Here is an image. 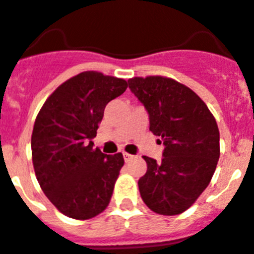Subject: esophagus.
Returning a JSON list of instances; mask_svg holds the SVG:
<instances>
[{
	"mask_svg": "<svg viewBox=\"0 0 254 254\" xmlns=\"http://www.w3.org/2000/svg\"><path fill=\"white\" fill-rule=\"evenodd\" d=\"M132 157H133V156L129 155V153H126V152H125V153H123V159H125L126 162H128L129 160L132 159Z\"/></svg>",
	"mask_w": 254,
	"mask_h": 254,
	"instance_id": "34e87169",
	"label": "esophagus"
}]
</instances>
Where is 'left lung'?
<instances>
[{"label": "left lung", "instance_id": "8db88e82", "mask_svg": "<svg viewBox=\"0 0 254 254\" xmlns=\"http://www.w3.org/2000/svg\"><path fill=\"white\" fill-rule=\"evenodd\" d=\"M128 88L148 111L149 129L165 147L161 161L144 156L147 173L137 182L141 199L156 214H182L207 188L216 169V121L191 89L173 78L133 77Z\"/></svg>", "mask_w": 254, "mask_h": 254}]
</instances>
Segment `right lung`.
Instances as JSON below:
<instances>
[{
  "label": "right lung",
  "mask_w": 254,
  "mask_h": 254,
  "mask_svg": "<svg viewBox=\"0 0 254 254\" xmlns=\"http://www.w3.org/2000/svg\"><path fill=\"white\" fill-rule=\"evenodd\" d=\"M127 81L88 70L66 80L47 98L32 129V164L51 203L68 218L86 220L110 203L123 155L93 148L105 107L126 92Z\"/></svg>",
  "instance_id": "obj_1"
}]
</instances>
